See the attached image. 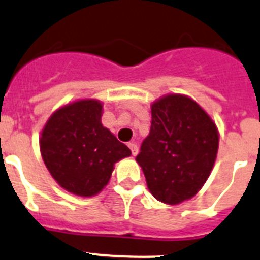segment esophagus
I'll return each instance as SVG.
<instances>
[{
	"instance_id": "esophagus-1",
	"label": "esophagus",
	"mask_w": 260,
	"mask_h": 260,
	"mask_svg": "<svg viewBox=\"0 0 260 260\" xmlns=\"http://www.w3.org/2000/svg\"><path fill=\"white\" fill-rule=\"evenodd\" d=\"M128 146H129L131 152H132V155H137V153H139V146H137L135 143H129L128 144Z\"/></svg>"
}]
</instances>
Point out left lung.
Instances as JSON below:
<instances>
[{
  "mask_svg": "<svg viewBox=\"0 0 260 260\" xmlns=\"http://www.w3.org/2000/svg\"><path fill=\"white\" fill-rule=\"evenodd\" d=\"M218 150V129L192 98L168 94L152 103V125L136 157L146 184L169 205L193 198L207 182Z\"/></svg>",
  "mask_w": 260,
  "mask_h": 260,
  "instance_id": "obj_1",
  "label": "left lung"
}]
</instances>
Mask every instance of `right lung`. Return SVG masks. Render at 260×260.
Listing matches in <instances>:
<instances>
[{"label": "right lung", "instance_id": "obj_1", "mask_svg": "<svg viewBox=\"0 0 260 260\" xmlns=\"http://www.w3.org/2000/svg\"><path fill=\"white\" fill-rule=\"evenodd\" d=\"M103 103L78 99L49 116L40 136V153L52 178L68 192L91 198L110 182L114 165L129 157L102 124Z\"/></svg>", "mask_w": 260, "mask_h": 260}]
</instances>
